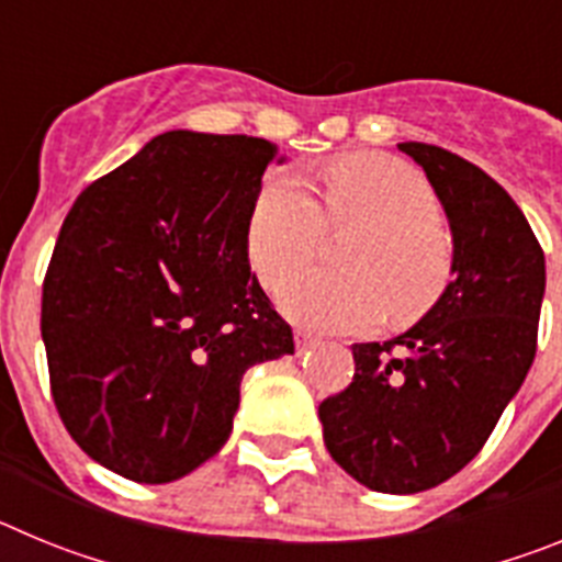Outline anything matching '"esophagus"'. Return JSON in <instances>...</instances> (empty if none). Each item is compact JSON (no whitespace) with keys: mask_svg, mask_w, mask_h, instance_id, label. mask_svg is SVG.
I'll list each match as a JSON object with an SVG mask.
<instances>
[{"mask_svg":"<svg viewBox=\"0 0 562 562\" xmlns=\"http://www.w3.org/2000/svg\"><path fill=\"white\" fill-rule=\"evenodd\" d=\"M315 342H317L315 335H310V331H304V329H295V351H297V355H304V351L312 349Z\"/></svg>","mask_w":562,"mask_h":562,"instance_id":"esophagus-1","label":"esophagus"}]
</instances>
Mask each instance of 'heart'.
<instances>
[{
  "instance_id": "1",
  "label": "heart",
  "mask_w": 562,
  "mask_h": 562,
  "mask_svg": "<svg viewBox=\"0 0 562 562\" xmlns=\"http://www.w3.org/2000/svg\"><path fill=\"white\" fill-rule=\"evenodd\" d=\"M326 227L355 231L342 247L349 272H306L281 290V310L310 329L362 331L414 317L445 290L453 241L439 222L430 182L408 162L360 154L324 173V207L295 173L278 171L261 188L250 220V261L261 284L278 286L304 270Z\"/></svg>"
}]
</instances>
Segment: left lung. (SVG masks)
Returning a JSON list of instances; mask_svg holds the SVG:
<instances>
[{"instance_id":"obj_1","label":"left lung","mask_w":562,"mask_h":562,"mask_svg":"<svg viewBox=\"0 0 562 562\" xmlns=\"http://www.w3.org/2000/svg\"><path fill=\"white\" fill-rule=\"evenodd\" d=\"M439 196L450 281L419 324L355 342V380L321 402L331 459L376 493L414 495L479 456L532 369L546 258L490 173L428 143H400Z\"/></svg>"}]
</instances>
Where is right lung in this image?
<instances>
[{
    "instance_id": "right-lung-1",
    "label": "right lung",
    "mask_w": 562,
    "mask_h": 562,
    "mask_svg": "<svg viewBox=\"0 0 562 562\" xmlns=\"http://www.w3.org/2000/svg\"><path fill=\"white\" fill-rule=\"evenodd\" d=\"M247 134H157L76 200L42 295L64 428L112 473L168 484L222 450L250 366L295 351L250 272L261 173Z\"/></svg>"
}]
</instances>
